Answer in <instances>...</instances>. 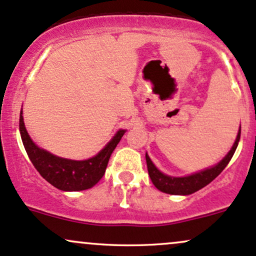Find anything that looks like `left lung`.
I'll return each mask as SVG.
<instances>
[{"instance_id": "obj_1", "label": "left lung", "mask_w": 256, "mask_h": 256, "mask_svg": "<svg viewBox=\"0 0 256 256\" xmlns=\"http://www.w3.org/2000/svg\"><path fill=\"white\" fill-rule=\"evenodd\" d=\"M240 129H238V134L236 140H234V146H232L228 154L218 164L210 166V168H206L204 170L198 172V173L188 175V176H169V175L162 173L160 169L156 168V166L152 163L148 154H146V163H148V170L152 184L160 191L169 194H182V196H186V194H191L194 192L200 190V188L208 185L209 182H213L215 178L225 169V166L228 164L232 156H234V151H236L238 142H240Z\"/></svg>"}]
</instances>
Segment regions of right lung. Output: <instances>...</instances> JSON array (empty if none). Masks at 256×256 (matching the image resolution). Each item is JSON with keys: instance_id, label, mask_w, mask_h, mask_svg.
<instances>
[{"instance_id": "right-lung-1", "label": "right lung", "mask_w": 256, "mask_h": 256, "mask_svg": "<svg viewBox=\"0 0 256 256\" xmlns=\"http://www.w3.org/2000/svg\"><path fill=\"white\" fill-rule=\"evenodd\" d=\"M19 130L31 163L43 179L62 191H83L93 188L104 176L111 154L126 133V129H120L96 156L88 160H74L56 156L38 148L25 128L22 108L20 111Z\"/></svg>"}]
</instances>
